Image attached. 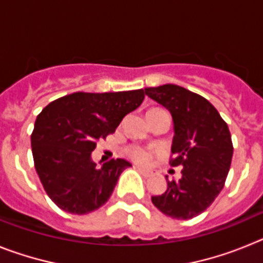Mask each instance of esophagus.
<instances>
[{
	"label": "esophagus",
	"mask_w": 263,
	"mask_h": 263,
	"mask_svg": "<svg viewBox=\"0 0 263 263\" xmlns=\"http://www.w3.org/2000/svg\"><path fill=\"white\" fill-rule=\"evenodd\" d=\"M136 168H137V170H138L139 173L142 174V175H143V176H150V175H153V173H152V171H148V170H145V168H142V167H139V166H137V167H136Z\"/></svg>",
	"instance_id": "1"
}]
</instances>
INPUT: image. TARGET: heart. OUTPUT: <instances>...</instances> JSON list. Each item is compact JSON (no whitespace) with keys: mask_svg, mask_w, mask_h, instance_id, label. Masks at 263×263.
Instances as JSON below:
<instances>
[{"mask_svg":"<svg viewBox=\"0 0 263 263\" xmlns=\"http://www.w3.org/2000/svg\"><path fill=\"white\" fill-rule=\"evenodd\" d=\"M129 155L133 158L136 162H138V163H141V164L148 163V162H150V159H152V155H150V153H148L147 150H145V148H141V147H130Z\"/></svg>","mask_w":263,"mask_h":263,"instance_id":"b5f03b06","label":"heart"}]
</instances>
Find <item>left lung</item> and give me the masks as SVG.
Wrapping results in <instances>:
<instances>
[{
	"mask_svg": "<svg viewBox=\"0 0 263 263\" xmlns=\"http://www.w3.org/2000/svg\"><path fill=\"white\" fill-rule=\"evenodd\" d=\"M145 93L173 116L171 166H183L178 182L167 179V190L152 201L164 215L188 220L200 215L224 188L233 157L228 125L200 95L175 84L145 88Z\"/></svg>",
	"mask_w": 263,
	"mask_h": 263,
	"instance_id": "8db88e82",
	"label": "left lung"
}]
</instances>
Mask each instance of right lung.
<instances>
[{"instance_id": "obj_1", "label": "right lung", "mask_w": 263, "mask_h": 263, "mask_svg": "<svg viewBox=\"0 0 263 263\" xmlns=\"http://www.w3.org/2000/svg\"><path fill=\"white\" fill-rule=\"evenodd\" d=\"M143 99V89L76 92L55 100L39 113L31 134L34 166L60 210L85 215L108 201L121 173L132 164L118 158L99 168L90 154Z\"/></svg>"}]
</instances>
